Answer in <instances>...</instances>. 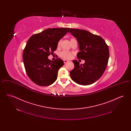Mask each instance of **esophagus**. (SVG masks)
I'll return each mask as SVG.
<instances>
[{"mask_svg":"<svg viewBox=\"0 0 131 131\" xmlns=\"http://www.w3.org/2000/svg\"><path fill=\"white\" fill-rule=\"evenodd\" d=\"M68 62V60H64V63L65 64V63H67Z\"/></svg>","mask_w":131,"mask_h":131,"instance_id":"1","label":"esophagus"}]
</instances>
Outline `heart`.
Returning a JSON list of instances; mask_svg holds the SVG:
<instances>
[{"instance_id":"obj_1","label":"heart","mask_w":131,"mask_h":131,"mask_svg":"<svg viewBox=\"0 0 131 131\" xmlns=\"http://www.w3.org/2000/svg\"><path fill=\"white\" fill-rule=\"evenodd\" d=\"M75 40V39L74 38H71L70 40V41L71 43H72L73 41H74ZM61 44V41H59L58 43H57V46L59 47L60 46ZM60 57H61L62 58L64 59H69L71 58L72 56V53L71 52H69L67 50H63L61 52H60V54H59Z\"/></svg>"}]
</instances>
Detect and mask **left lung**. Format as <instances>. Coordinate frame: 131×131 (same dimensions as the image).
I'll return each instance as SVG.
<instances>
[{"label":"left lung","instance_id":"8db88e82","mask_svg":"<svg viewBox=\"0 0 131 131\" xmlns=\"http://www.w3.org/2000/svg\"><path fill=\"white\" fill-rule=\"evenodd\" d=\"M69 30L79 43L78 58L85 60L83 64L73 61L75 67L70 73L71 78L79 84H91L100 79L106 70L109 58L108 47L100 36L85 30L70 28Z\"/></svg>","mask_w":131,"mask_h":131}]
</instances>
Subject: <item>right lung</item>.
Here are the masks:
<instances>
[{
    "instance_id": "obj_1",
    "label": "right lung",
    "mask_w": 131,
    "mask_h": 131,
    "mask_svg": "<svg viewBox=\"0 0 131 131\" xmlns=\"http://www.w3.org/2000/svg\"><path fill=\"white\" fill-rule=\"evenodd\" d=\"M69 29H47L31 36L28 40L23 54L24 64L28 77L38 85L49 86L56 81L64 62L60 58L52 62L48 57L54 53L58 42Z\"/></svg>"
}]
</instances>
